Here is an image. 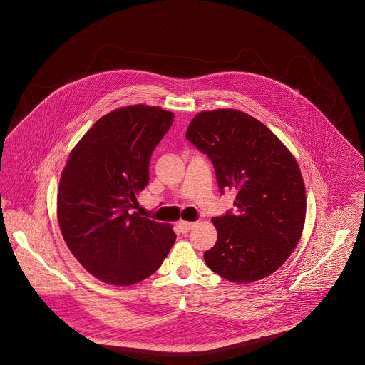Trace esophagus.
<instances>
[{"label": "esophagus", "mask_w": 365, "mask_h": 365, "mask_svg": "<svg viewBox=\"0 0 365 365\" xmlns=\"http://www.w3.org/2000/svg\"><path fill=\"white\" fill-rule=\"evenodd\" d=\"M178 227H179V230H180V232H183V234H186V232H189L192 227H195V223L194 222H179L178 223Z\"/></svg>", "instance_id": "1"}]
</instances>
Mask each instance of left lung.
Masks as SVG:
<instances>
[{"label":"left lung","instance_id":"left-lung-1","mask_svg":"<svg viewBox=\"0 0 365 365\" xmlns=\"http://www.w3.org/2000/svg\"><path fill=\"white\" fill-rule=\"evenodd\" d=\"M186 138L210 158L222 194L237 192L235 212L212 219L217 241L204 253L207 265L234 283L271 275L293 253L305 223L294 156L267 125L235 109L195 115Z\"/></svg>","mask_w":365,"mask_h":365}]
</instances>
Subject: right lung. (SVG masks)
I'll return each instance as SVG.
<instances>
[{
    "label": "right lung",
    "instance_id": "1",
    "mask_svg": "<svg viewBox=\"0 0 365 365\" xmlns=\"http://www.w3.org/2000/svg\"><path fill=\"white\" fill-rule=\"evenodd\" d=\"M158 106L133 105L98 119L63 170L57 217L64 241L87 271L130 286L155 274L174 245L173 227L133 209L149 183V161L174 122Z\"/></svg>",
    "mask_w": 365,
    "mask_h": 365
}]
</instances>
